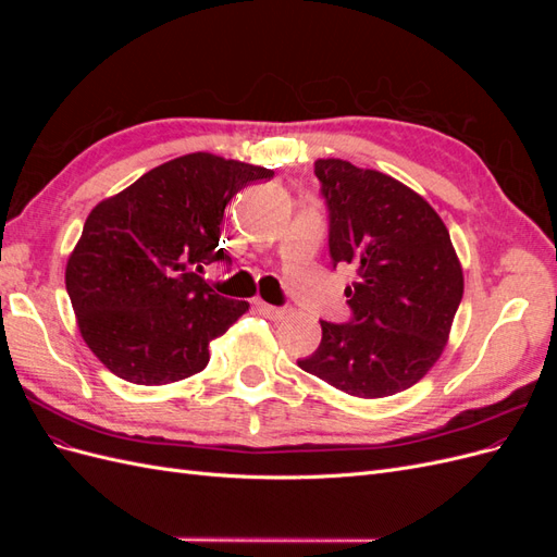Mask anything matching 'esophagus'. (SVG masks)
Returning a JSON list of instances; mask_svg holds the SVG:
<instances>
[{
    "mask_svg": "<svg viewBox=\"0 0 557 557\" xmlns=\"http://www.w3.org/2000/svg\"><path fill=\"white\" fill-rule=\"evenodd\" d=\"M256 307H258V311H260V313H264L267 318H272V320H283L285 315H288V309L272 307V305H267V301H262V299H258V301H256Z\"/></svg>",
    "mask_w": 557,
    "mask_h": 557,
    "instance_id": "34e87169",
    "label": "esophagus"
}]
</instances>
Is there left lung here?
Listing matches in <instances>:
<instances>
[{
	"mask_svg": "<svg viewBox=\"0 0 557 557\" xmlns=\"http://www.w3.org/2000/svg\"><path fill=\"white\" fill-rule=\"evenodd\" d=\"M330 211L332 264L350 267V320H320L323 339L297 360L352 397L379 399L423 379L446 348L465 278L450 234L397 178L346 160H315Z\"/></svg>",
	"mask_w": 557,
	"mask_h": 557,
	"instance_id": "obj_1",
	"label": "left lung"
}]
</instances>
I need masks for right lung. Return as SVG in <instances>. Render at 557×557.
<instances>
[{
  "mask_svg": "<svg viewBox=\"0 0 557 557\" xmlns=\"http://www.w3.org/2000/svg\"><path fill=\"white\" fill-rule=\"evenodd\" d=\"M264 166L190 153L146 172L90 211L66 260L83 342L129 383L164 385L209 364V344L248 311L201 278L218 248L227 201Z\"/></svg>",
  "mask_w": 557,
  "mask_h": 557,
  "instance_id": "add662e5",
  "label": "right lung"
}]
</instances>
